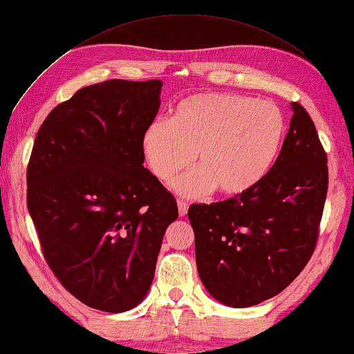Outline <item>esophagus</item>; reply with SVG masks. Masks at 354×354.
Returning <instances> with one entry per match:
<instances>
[{
  "label": "esophagus",
  "mask_w": 354,
  "mask_h": 354,
  "mask_svg": "<svg viewBox=\"0 0 354 354\" xmlns=\"http://www.w3.org/2000/svg\"><path fill=\"white\" fill-rule=\"evenodd\" d=\"M178 212H179V216L184 217L187 212H189V204H185L183 201H178Z\"/></svg>",
  "instance_id": "1"
}]
</instances>
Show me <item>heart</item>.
<instances>
[{
	"instance_id": "obj_1",
	"label": "heart",
	"mask_w": 354,
	"mask_h": 354,
	"mask_svg": "<svg viewBox=\"0 0 354 354\" xmlns=\"http://www.w3.org/2000/svg\"><path fill=\"white\" fill-rule=\"evenodd\" d=\"M286 132L281 109L252 97L208 93L179 102L170 120H155L141 137L153 175L169 183L194 161L199 169L176 179L179 196L199 199L216 189L239 196L265 178L280 153Z\"/></svg>"
}]
</instances>
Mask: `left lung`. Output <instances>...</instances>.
I'll use <instances>...</instances> for the list:
<instances>
[{
    "label": "left lung",
    "mask_w": 354,
    "mask_h": 354,
    "mask_svg": "<svg viewBox=\"0 0 354 354\" xmlns=\"http://www.w3.org/2000/svg\"><path fill=\"white\" fill-rule=\"evenodd\" d=\"M290 109L280 155L254 189L189 208L201 281L214 299L234 309L284 290L317 245L327 156L307 111L299 103H290Z\"/></svg>",
    "instance_id": "obj_1"
}]
</instances>
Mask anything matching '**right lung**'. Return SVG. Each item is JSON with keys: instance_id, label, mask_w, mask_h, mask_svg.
Returning <instances> with one entry per match:
<instances>
[{"instance_id": "1", "label": "right lung", "mask_w": 354, "mask_h": 354, "mask_svg": "<svg viewBox=\"0 0 354 354\" xmlns=\"http://www.w3.org/2000/svg\"><path fill=\"white\" fill-rule=\"evenodd\" d=\"M161 80L112 79L53 109L27 169V207L48 266L79 301L120 313L146 298L173 194L147 170L141 137Z\"/></svg>"}]
</instances>
